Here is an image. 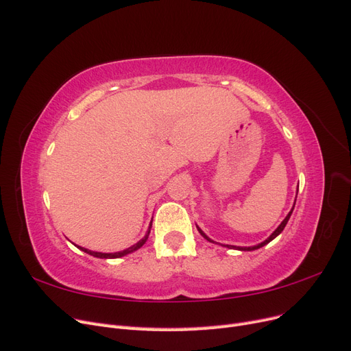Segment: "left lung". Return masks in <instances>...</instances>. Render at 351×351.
Segmentation results:
<instances>
[{
  "label": "left lung",
  "instance_id": "1",
  "mask_svg": "<svg viewBox=\"0 0 351 351\" xmlns=\"http://www.w3.org/2000/svg\"><path fill=\"white\" fill-rule=\"evenodd\" d=\"M293 209H294V206H293ZM293 209L289 212V215H287L285 217V219L281 222V224H280V227L277 228V230H275L274 232H272V234L267 239V240H265V241H262L261 244H258V246H252V247H236V246H228V244H227V247H230V249H239V250H256V249H259V247H262V246H265V244H268L271 240H274L275 237H277L278 234H280V232L284 230V227H285V224H287V222H289V219H290V217H291V212H293ZM197 230H199V232H200V234L202 236H204L206 240H209V241H212L209 237H206V234H205V232L204 231H202L199 227H197ZM212 243H214V241H212Z\"/></svg>",
  "mask_w": 351,
  "mask_h": 351
}]
</instances>
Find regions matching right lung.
Segmentation results:
<instances>
[{"label":"right lung","instance_id":"1","mask_svg":"<svg viewBox=\"0 0 351 351\" xmlns=\"http://www.w3.org/2000/svg\"><path fill=\"white\" fill-rule=\"evenodd\" d=\"M151 227H152V222H151V226H149V230H147V232H146V236L141 240V241H137L136 244H133L132 247H129V249H125V250H123V252H117V253H101V252H92V250H88V249H83V247H79L80 250H83V252H86V253H89V254H92V256H95V258H101V259H114V258H121V256H124V254H129V253H132V252H134V250H137V249H141L143 244H145V241L147 240V236H149V232H151Z\"/></svg>","mask_w":351,"mask_h":351}]
</instances>
